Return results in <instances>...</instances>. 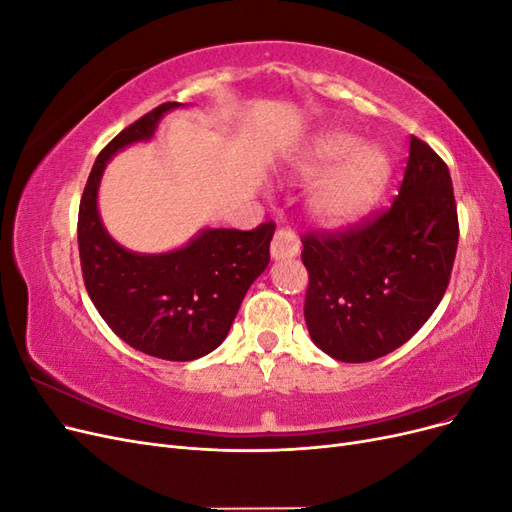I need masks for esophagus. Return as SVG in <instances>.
<instances>
[{
    "mask_svg": "<svg viewBox=\"0 0 512 512\" xmlns=\"http://www.w3.org/2000/svg\"><path fill=\"white\" fill-rule=\"evenodd\" d=\"M299 252H301V243H299V237L294 235L292 230L280 228L275 232V237L271 241V256L275 260L294 258Z\"/></svg>",
    "mask_w": 512,
    "mask_h": 512,
    "instance_id": "esophagus-1",
    "label": "esophagus"
}]
</instances>
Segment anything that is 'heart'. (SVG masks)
Instances as JSON below:
<instances>
[{"label":"heart","instance_id":"obj_1","mask_svg":"<svg viewBox=\"0 0 512 512\" xmlns=\"http://www.w3.org/2000/svg\"><path fill=\"white\" fill-rule=\"evenodd\" d=\"M389 173L380 151L359 147L354 136L329 132L316 138L294 168L303 181H316L307 194L309 218L322 226H344L374 205Z\"/></svg>","mask_w":512,"mask_h":512}]
</instances>
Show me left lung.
Wrapping results in <instances>:
<instances>
[{"label": "left lung", "mask_w": 512, "mask_h": 512, "mask_svg": "<svg viewBox=\"0 0 512 512\" xmlns=\"http://www.w3.org/2000/svg\"><path fill=\"white\" fill-rule=\"evenodd\" d=\"M459 220L444 160L410 138L393 205L359 224L309 230L305 324L312 342L344 363H367L404 346L451 282Z\"/></svg>", "instance_id": "left-lung-1"}]
</instances>
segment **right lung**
<instances>
[{
  "instance_id": "right-lung-1",
  "label": "right lung",
  "mask_w": 512,
  "mask_h": 512,
  "mask_svg": "<svg viewBox=\"0 0 512 512\" xmlns=\"http://www.w3.org/2000/svg\"><path fill=\"white\" fill-rule=\"evenodd\" d=\"M177 106H156L100 151L79 207V254L89 297L123 342L164 361H194L224 342L247 288L267 269L275 222L209 228L181 250L153 256L123 250L106 235L98 185L108 158L151 138Z\"/></svg>"
}]
</instances>
